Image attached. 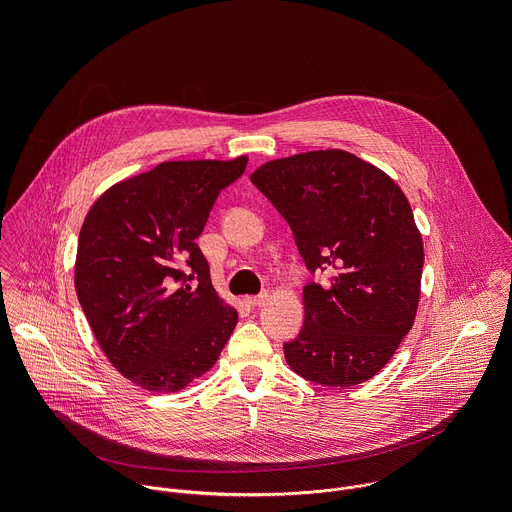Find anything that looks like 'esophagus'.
I'll list each match as a JSON object with an SVG mask.
<instances>
[{
	"label": "esophagus",
	"instance_id": "34e87169",
	"mask_svg": "<svg viewBox=\"0 0 512 512\" xmlns=\"http://www.w3.org/2000/svg\"><path fill=\"white\" fill-rule=\"evenodd\" d=\"M269 302V294L265 291V294H259V296H251V298H247V304H251V306H255V308H259V306H265Z\"/></svg>",
	"mask_w": 512,
	"mask_h": 512
}]
</instances>
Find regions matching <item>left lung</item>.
I'll use <instances>...</instances> for the list:
<instances>
[{
    "mask_svg": "<svg viewBox=\"0 0 512 512\" xmlns=\"http://www.w3.org/2000/svg\"><path fill=\"white\" fill-rule=\"evenodd\" d=\"M251 182L287 221L306 267L332 273L304 287L306 322L283 344L289 369L324 387L373 379L419 304L423 241L403 190L344 150L267 162Z\"/></svg>",
    "mask_w": 512,
    "mask_h": 512,
    "instance_id": "left-lung-1",
    "label": "left lung"
}]
</instances>
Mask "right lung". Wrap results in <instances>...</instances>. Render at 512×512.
<instances>
[{
    "label": "right lung",
    "mask_w": 512,
    "mask_h": 512,
    "mask_svg": "<svg viewBox=\"0 0 512 512\" xmlns=\"http://www.w3.org/2000/svg\"><path fill=\"white\" fill-rule=\"evenodd\" d=\"M247 162H164L117 182L87 212L77 296L109 362L141 389L188 387L210 371L237 326L196 239Z\"/></svg>",
    "instance_id": "add662e5"
}]
</instances>
